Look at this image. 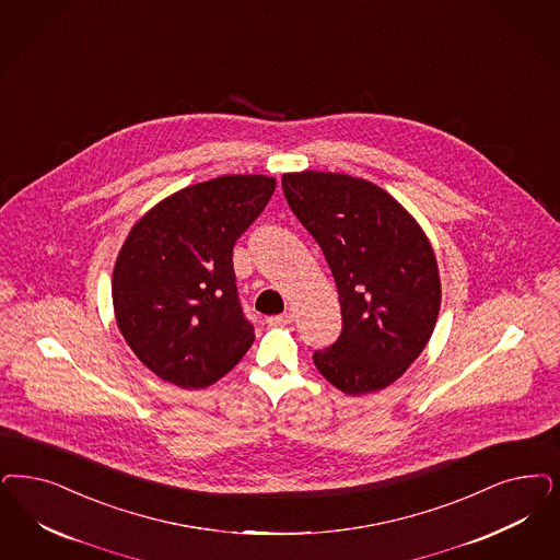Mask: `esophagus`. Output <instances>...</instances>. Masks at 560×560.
<instances>
[{
	"label": "esophagus",
	"mask_w": 560,
	"mask_h": 560,
	"mask_svg": "<svg viewBox=\"0 0 560 560\" xmlns=\"http://www.w3.org/2000/svg\"><path fill=\"white\" fill-rule=\"evenodd\" d=\"M290 323H293V312H283V314L267 318L269 327H281V325H290Z\"/></svg>",
	"instance_id": "obj_1"
}]
</instances>
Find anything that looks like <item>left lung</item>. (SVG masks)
I'll return each mask as SVG.
<instances>
[{"label":"left lung","instance_id":"left-lung-1","mask_svg":"<svg viewBox=\"0 0 560 560\" xmlns=\"http://www.w3.org/2000/svg\"><path fill=\"white\" fill-rule=\"evenodd\" d=\"M291 211L327 258L341 337L314 366L346 395L383 390L424 351L441 310L436 254L420 223L381 186L332 172L281 177Z\"/></svg>","mask_w":560,"mask_h":560}]
</instances>
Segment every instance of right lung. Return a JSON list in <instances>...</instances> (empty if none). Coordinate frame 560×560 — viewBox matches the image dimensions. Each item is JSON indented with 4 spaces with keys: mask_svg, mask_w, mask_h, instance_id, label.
<instances>
[{
    "mask_svg": "<svg viewBox=\"0 0 560 560\" xmlns=\"http://www.w3.org/2000/svg\"><path fill=\"white\" fill-rule=\"evenodd\" d=\"M275 186L270 175H221L163 198L132 225L114 267V312L126 343L161 381L211 386L250 349L233 246Z\"/></svg>",
    "mask_w": 560,
    "mask_h": 560,
    "instance_id": "add662e5",
    "label": "right lung"
}]
</instances>
